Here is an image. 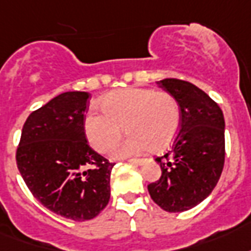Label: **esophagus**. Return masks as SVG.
<instances>
[{"label": "esophagus", "instance_id": "1", "mask_svg": "<svg viewBox=\"0 0 251 251\" xmlns=\"http://www.w3.org/2000/svg\"><path fill=\"white\" fill-rule=\"evenodd\" d=\"M128 162L131 164H135V166H140V164L146 163V159H129Z\"/></svg>", "mask_w": 251, "mask_h": 251}]
</instances>
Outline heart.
<instances>
[{
	"mask_svg": "<svg viewBox=\"0 0 251 251\" xmlns=\"http://www.w3.org/2000/svg\"><path fill=\"white\" fill-rule=\"evenodd\" d=\"M103 111H89L84 118L88 142L99 152H109L123 136L118 156L139 155L152 148L162 151L173 143L180 127V109L171 93L153 88L132 87L105 95Z\"/></svg>",
	"mask_w": 251,
	"mask_h": 251,
	"instance_id": "heart-1",
	"label": "heart"
}]
</instances>
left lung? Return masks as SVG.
<instances>
[{
  "label": "left lung",
  "mask_w": 251,
  "mask_h": 251,
  "mask_svg": "<svg viewBox=\"0 0 251 251\" xmlns=\"http://www.w3.org/2000/svg\"><path fill=\"white\" fill-rule=\"evenodd\" d=\"M180 108V127L173 146L158 156L162 175L148 184L159 207L182 213L211 194L225 164V119L213 99L194 84L179 78L158 81Z\"/></svg>",
  "instance_id": "left-lung-1"
}]
</instances>
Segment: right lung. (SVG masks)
I'll list each match as a JSON object with an SVG mask.
<instances>
[{
	"label": "right lung",
	"instance_id": "right-lung-1",
	"mask_svg": "<svg viewBox=\"0 0 251 251\" xmlns=\"http://www.w3.org/2000/svg\"><path fill=\"white\" fill-rule=\"evenodd\" d=\"M88 92H64L33 111L16 151L33 197L52 213L84 222L108 204L115 163L89 147L84 131Z\"/></svg>",
	"mask_w": 251,
	"mask_h": 251
}]
</instances>
